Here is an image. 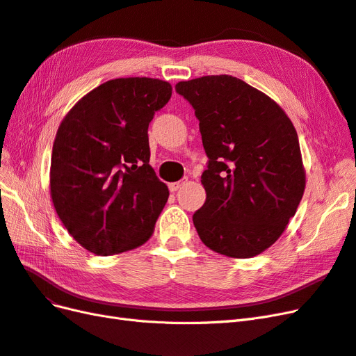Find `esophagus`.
I'll use <instances>...</instances> for the list:
<instances>
[{
	"mask_svg": "<svg viewBox=\"0 0 356 356\" xmlns=\"http://www.w3.org/2000/svg\"><path fill=\"white\" fill-rule=\"evenodd\" d=\"M187 181H188V178H182V179L178 181V182H170V184H169V190H170L172 193H175V191H178L181 187H184Z\"/></svg>",
	"mask_w": 356,
	"mask_h": 356,
	"instance_id": "34e87169",
	"label": "esophagus"
}]
</instances>
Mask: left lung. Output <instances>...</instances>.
Returning a JSON list of instances; mask_svg holds the SVG:
<instances>
[{
    "mask_svg": "<svg viewBox=\"0 0 356 356\" xmlns=\"http://www.w3.org/2000/svg\"><path fill=\"white\" fill-rule=\"evenodd\" d=\"M175 90L195 108L209 159L202 174L207 200L193 215L199 238L232 258L261 254L305 193L294 124L273 99L232 75L179 81Z\"/></svg>",
    "mask_w": 356,
    "mask_h": 356,
    "instance_id": "left-lung-1",
    "label": "left lung"
}]
</instances>
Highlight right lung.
<instances>
[{"label": "right lung", "mask_w": 356, "mask_h": 356, "mask_svg": "<svg viewBox=\"0 0 356 356\" xmlns=\"http://www.w3.org/2000/svg\"><path fill=\"white\" fill-rule=\"evenodd\" d=\"M172 86L148 77L106 81L75 104L55 138L50 195L72 238L96 255L145 243L169 197L148 165V124Z\"/></svg>", "instance_id": "right-lung-1"}]
</instances>
